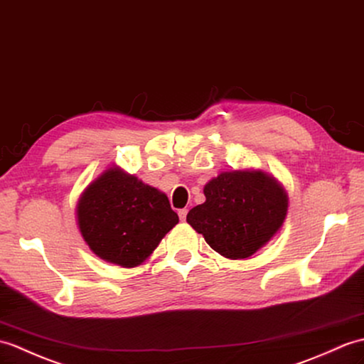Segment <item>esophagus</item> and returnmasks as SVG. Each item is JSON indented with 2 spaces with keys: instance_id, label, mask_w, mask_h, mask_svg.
Returning a JSON list of instances; mask_svg holds the SVG:
<instances>
[{
  "instance_id": "34e87169",
  "label": "esophagus",
  "mask_w": 364,
  "mask_h": 364,
  "mask_svg": "<svg viewBox=\"0 0 364 364\" xmlns=\"http://www.w3.org/2000/svg\"><path fill=\"white\" fill-rule=\"evenodd\" d=\"M178 215H180V220L184 222L186 220V215H188V209H180L178 210Z\"/></svg>"
}]
</instances>
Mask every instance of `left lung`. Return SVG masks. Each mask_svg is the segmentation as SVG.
<instances>
[{
  "mask_svg": "<svg viewBox=\"0 0 364 364\" xmlns=\"http://www.w3.org/2000/svg\"><path fill=\"white\" fill-rule=\"evenodd\" d=\"M206 201L186 220L226 259H248L281 230L289 196L273 175L256 168L218 173L205 184Z\"/></svg>",
  "mask_w": 364,
  "mask_h": 364,
  "instance_id": "8db88e82",
  "label": "left lung"
}]
</instances>
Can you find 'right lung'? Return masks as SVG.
Segmentation results:
<instances>
[{"instance_id":"add662e5","label":"right lung","mask_w":364,"mask_h":364,"mask_svg":"<svg viewBox=\"0 0 364 364\" xmlns=\"http://www.w3.org/2000/svg\"><path fill=\"white\" fill-rule=\"evenodd\" d=\"M77 225L100 259L124 268L142 265L178 223L164 192L113 166L82 192Z\"/></svg>"}]
</instances>
